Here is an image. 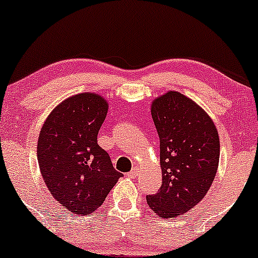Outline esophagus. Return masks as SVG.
Returning a JSON list of instances; mask_svg holds the SVG:
<instances>
[{
    "label": "esophagus",
    "mask_w": 258,
    "mask_h": 258,
    "mask_svg": "<svg viewBox=\"0 0 258 258\" xmlns=\"http://www.w3.org/2000/svg\"><path fill=\"white\" fill-rule=\"evenodd\" d=\"M139 172H140L139 168L134 167L132 171H130V172H128V177H130V178H135V177H137L138 174H139Z\"/></svg>",
    "instance_id": "esophagus-1"
}]
</instances>
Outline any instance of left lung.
<instances>
[{"instance_id":"1","label":"left lung","mask_w":258,"mask_h":258,"mask_svg":"<svg viewBox=\"0 0 258 258\" xmlns=\"http://www.w3.org/2000/svg\"><path fill=\"white\" fill-rule=\"evenodd\" d=\"M151 115L160 138L162 185L146 202L160 218H176L197 206L217 174V126L196 102L168 91L155 98Z\"/></svg>"}]
</instances>
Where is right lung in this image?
Instances as JSON below:
<instances>
[{
  "label": "right lung",
  "instance_id": "obj_1",
  "mask_svg": "<svg viewBox=\"0 0 258 258\" xmlns=\"http://www.w3.org/2000/svg\"><path fill=\"white\" fill-rule=\"evenodd\" d=\"M107 112L103 97L79 93L55 107L41 126L37 146L40 173L51 196L75 214L96 212L123 176L97 144Z\"/></svg>",
  "mask_w": 258,
  "mask_h": 258
}]
</instances>
